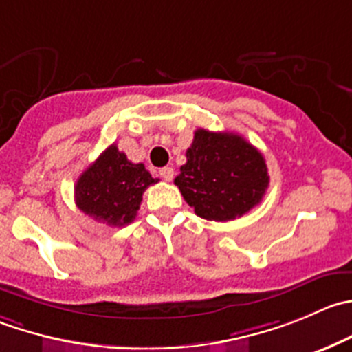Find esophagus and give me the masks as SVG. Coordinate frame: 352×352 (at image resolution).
Listing matches in <instances>:
<instances>
[{
	"label": "esophagus",
	"instance_id": "esophagus-1",
	"mask_svg": "<svg viewBox=\"0 0 352 352\" xmlns=\"http://www.w3.org/2000/svg\"><path fill=\"white\" fill-rule=\"evenodd\" d=\"M160 177H162L163 180H166V182H170V180L173 179V168H172V166H165V168L160 170Z\"/></svg>",
	"mask_w": 352,
	"mask_h": 352
}]
</instances>
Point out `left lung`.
I'll return each mask as SVG.
<instances>
[{"label":"left lung","mask_w":352,"mask_h":352,"mask_svg":"<svg viewBox=\"0 0 352 352\" xmlns=\"http://www.w3.org/2000/svg\"><path fill=\"white\" fill-rule=\"evenodd\" d=\"M186 156L173 182L197 217L235 220L267 192L270 177L265 158L242 135L197 129Z\"/></svg>","instance_id":"obj_1"}]
</instances>
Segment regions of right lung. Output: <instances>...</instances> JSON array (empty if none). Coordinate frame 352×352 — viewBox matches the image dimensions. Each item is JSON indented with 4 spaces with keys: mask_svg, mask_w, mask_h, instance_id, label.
I'll list each match as a JSON object with an SVG mask.
<instances>
[{
    "mask_svg": "<svg viewBox=\"0 0 352 352\" xmlns=\"http://www.w3.org/2000/svg\"><path fill=\"white\" fill-rule=\"evenodd\" d=\"M156 182L142 163L129 162L111 144L77 179L75 204L94 220L124 227L135 220L142 194Z\"/></svg>",
    "mask_w": 352,
    "mask_h": 352,
    "instance_id": "right-lung-1",
    "label": "right lung"
}]
</instances>
